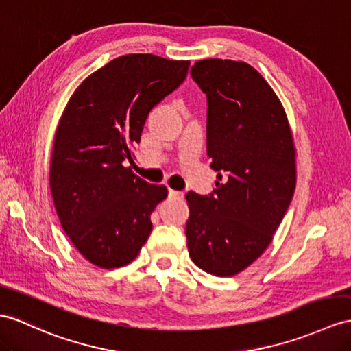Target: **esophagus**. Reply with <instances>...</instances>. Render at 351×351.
Instances as JSON below:
<instances>
[{"instance_id":"esophagus-1","label":"esophagus","mask_w":351,"mask_h":351,"mask_svg":"<svg viewBox=\"0 0 351 351\" xmlns=\"http://www.w3.org/2000/svg\"><path fill=\"white\" fill-rule=\"evenodd\" d=\"M168 195H169V198H173V199H183L184 198L183 192H177V191H173V189L168 191Z\"/></svg>"}]
</instances>
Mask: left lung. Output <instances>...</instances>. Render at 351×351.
<instances>
[{
  "label": "left lung",
  "instance_id": "8db88e82",
  "mask_svg": "<svg viewBox=\"0 0 351 351\" xmlns=\"http://www.w3.org/2000/svg\"><path fill=\"white\" fill-rule=\"evenodd\" d=\"M191 75L207 95V153L219 182L210 195H186L187 249L196 267L230 277L265 252L293 198L292 132L252 65L204 59Z\"/></svg>",
  "mask_w": 351,
  "mask_h": 351
}]
</instances>
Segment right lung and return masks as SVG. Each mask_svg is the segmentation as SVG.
Instances as JSON below:
<instances>
[{"mask_svg":"<svg viewBox=\"0 0 351 351\" xmlns=\"http://www.w3.org/2000/svg\"><path fill=\"white\" fill-rule=\"evenodd\" d=\"M189 61L150 53L119 56L84 80L59 121L50 191L65 234L99 268L132 262L152 232L150 215L168 195L125 162L152 108L184 82Z\"/></svg>","mask_w":351,"mask_h":351,"instance_id":"obj_1","label":"right lung"}]
</instances>
